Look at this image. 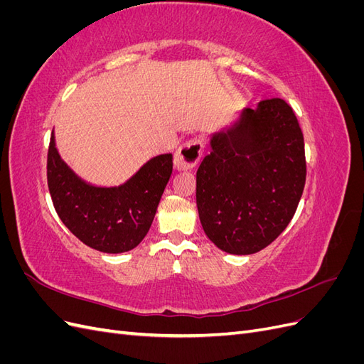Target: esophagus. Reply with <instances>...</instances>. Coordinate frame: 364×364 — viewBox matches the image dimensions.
<instances>
[{"label":"esophagus","instance_id":"esophagus-1","mask_svg":"<svg viewBox=\"0 0 364 364\" xmlns=\"http://www.w3.org/2000/svg\"><path fill=\"white\" fill-rule=\"evenodd\" d=\"M203 153V144L199 139H190L176 150L174 153V168L178 171H185L193 168L200 161Z\"/></svg>","mask_w":364,"mask_h":364}]
</instances>
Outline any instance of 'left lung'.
Returning a JSON list of instances; mask_svg holds the SVG:
<instances>
[{"instance_id":"8db88e82","label":"left lung","mask_w":364,"mask_h":364,"mask_svg":"<svg viewBox=\"0 0 364 364\" xmlns=\"http://www.w3.org/2000/svg\"><path fill=\"white\" fill-rule=\"evenodd\" d=\"M209 147L196 174L202 228L223 252L252 255L281 235L299 205L306 176L302 130L293 109L270 98L213 132Z\"/></svg>"}]
</instances>
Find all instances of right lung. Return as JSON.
<instances>
[{"label":"right lung","mask_w":364,"mask_h":364,"mask_svg":"<svg viewBox=\"0 0 364 364\" xmlns=\"http://www.w3.org/2000/svg\"><path fill=\"white\" fill-rule=\"evenodd\" d=\"M173 171V155L149 159L121 185L102 186L82 179L56 147L54 130L47 159L54 209L82 243L105 253H123L147 235Z\"/></svg>","instance_id":"right-lung-1"}]
</instances>
